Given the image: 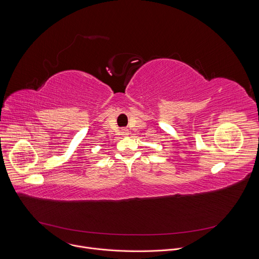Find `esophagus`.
<instances>
[{
  "mask_svg": "<svg viewBox=\"0 0 259 259\" xmlns=\"http://www.w3.org/2000/svg\"><path fill=\"white\" fill-rule=\"evenodd\" d=\"M127 132V130L126 129H123V133H126Z\"/></svg>",
  "mask_w": 259,
  "mask_h": 259,
  "instance_id": "obj_1",
  "label": "esophagus"
}]
</instances>
